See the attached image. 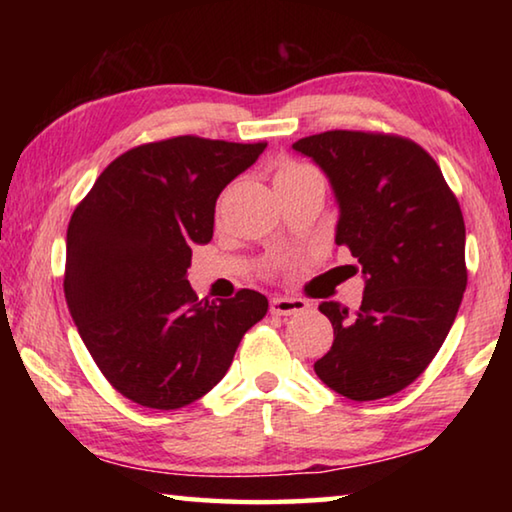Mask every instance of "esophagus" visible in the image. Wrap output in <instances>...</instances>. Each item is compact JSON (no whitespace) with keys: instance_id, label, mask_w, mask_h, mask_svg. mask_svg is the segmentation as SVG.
<instances>
[{"instance_id":"obj_1","label":"esophagus","mask_w":512,"mask_h":512,"mask_svg":"<svg viewBox=\"0 0 512 512\" xmlns=\"http://www.w3.org/2000/svg\"><path fill=\"white\" fill-rule=\"evenodd\" d=\"M307 302L300 298H287V296H277L271 300V314L273 316H291V314H302L307 311Z\"/></svg>"}]
</instances>
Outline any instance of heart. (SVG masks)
I'll use <instances>...</instances> for the list:
<instances>
[{"mask_svg":"<svg viewBox=\"0 0 512 512\" xmlns=\"http://www.w3.org/2000/svg\"><path fill=\"white\" fill-rule=\"evenodd\" d=\"M307 171H314V169L305 167V164H293V162L282 164V167L277 169V173H275V183H280V180H289V178H298Z\"/></svg>","mask_w":512,"mask_h":512,"instance_id":"obj_1","label":"heart"}]
</instances>
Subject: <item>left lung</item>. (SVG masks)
<instances>
[{
  "instance_id": "left-lung-1",
  "label": "left lung",
  "mask_w": 512,
  "mask_h": 512,
  "mask_svg": "<svg viewBox=\"0 0 512 512\" xmlns=\"http://www.w3.org/2000/svg\"><path fill=\"white\" fill-rule=\"evenodd\" d=\"M293 149L329 178L339 203L336 246L350 248L354 273L366 280L354 316L320 302L334 343L314 363L316 375L354 402L400 393L436 357L461 307V205L436 160L406 137L327 131Z\"/></svg>"
}]
</instances>
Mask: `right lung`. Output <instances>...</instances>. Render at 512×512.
Segmentation results:
<instances>
[{
    "label": "right lung",
    "instance_id": "add662e5",
    "mask_svg": "<svg viewBox=\"0 0 512 512\" xmlns=\"http://www.w3.org/2000/svg\"><path fill=\"white\" fill-rule=\"evenodd\" d=\"M264 149L194 135L135 146L76 205L65 300L103 377L131 402L160 411L196 402L266 316L262 293L203 302L187 282L192 246L214 235L216 198Z\"/></svg>",
    "mask_w": 512,
    "mask_h": 512
}]
</instances>
